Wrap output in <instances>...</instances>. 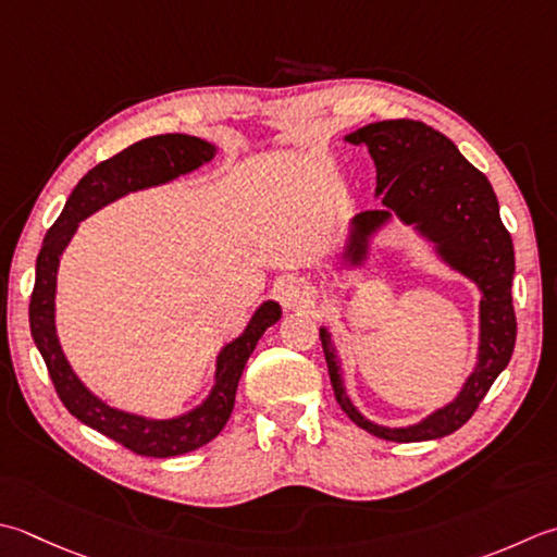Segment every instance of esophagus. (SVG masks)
I'll use <instances>...</instances> for the list:
<instances>
[{
  "mask_svg": "<svg viewBox=\"0 0 557 557\" xmlns=\"http://www.w3.org/2000/svg\"><path fill=\"white\" fill-rule=\"evenodd\" d=\"M275 294H277V301L282 304V309H307L313 304L311 287L297 277L282 280Z\"/></svg>",
  "mask_w": 557,
  "mask_h": 557,
  "instance_id": "obj_1",
  "label": "esophagus"
}]
</instances>
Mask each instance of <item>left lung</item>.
Listing matches in <instances>:
<instances>
[{"instance_id":"left-lung-1","label":"left lung","mask_w":557,"mask_h":557,"mask_svg":"<svg viewBox=\"0 0 557 557\" xmlns=\"http://www.w3.org/2000/svg\"><path fill=\"white\" fill-rule=\"evenodd\" d=\"M345 141L367 147L376 166L379 210L347 222L335 272L367 268L374 242L398 220L430 246L434 258L481 292L478 304V352L473 372L466 376L446 406L432 410L406 428H388L364 418L343 381V364L329 325H321V343L331 386L341 408L357 428L388 442H428L446 437L473 416L478 403L505 372L517 341L511 280L515 246L499 220V205L485 173L478 171L449 137L416 120H381L345 135Z\"/></svg>"}]
</instances>
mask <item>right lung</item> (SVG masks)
Returning a JSON list of instances; mask_svg holds the SVG:
<instances>
[{
	"mask_svg": "<svg viewBox=\"0 0 557 557\" xmlns=\"http://www.w3.org/2000/svg\"><path fill=\"white\" fill-rule=\"evenodd\" d=\"M216 157L212 141L193 135H157L135 141L115 154L94 166L86 176L76 183V188L64 202V210L58 216L46 238H42L40 253L36 260V287L30 294V335L38 352L46 359L50 379L76 420L98 430L113 442L127 446L139 456H154V459H169L200 449L202 444L212 442L222 432L228 416L234 410L236 386L244 374L250 352L256 350L272 323H277L282 309L277 301H263L250 315L244 333L232 343L220 347L214 357V381L207 396L190 410L173 418H147L137 412L120 410L76 376L67 355L62 352V343L54 323V294H58V270L64 248L70 246L72 236L79 228V222L94 212L103 210L129 193L157 188L176 181L185 173L198 171L205 163Z\"/></svg>",
	"mask_w": 557,
	"mask_h": 557,
	"instance_id": "obj_1",
	"label": "right lung"
}]
</instances>
